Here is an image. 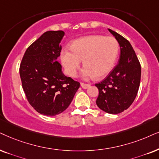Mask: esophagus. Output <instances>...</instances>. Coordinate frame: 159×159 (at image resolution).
<instances>
[{
    "label": "esophagus",
    "instance_id": "1",
    "mask_svg": "<svg viewBox=\"0 0 159 159\" xmlns=\"http://www.w3.org/2000/svg\"><path fill=\"white\" fill-rule=\"evenodd\" d=\"M81 86L83 89H87V88H89L90 85L89 84H84V83H81Z\"/></svg>",
    "mask_w": 159,
    "mask_h": 159
}]
</instances>
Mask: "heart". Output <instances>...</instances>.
Returning a JSON list of instances; mask_svg holds the SVG:
<instances>
[{"label": "heart", "instance_id": "1", "mask_svg": "<svg viewBox=\"0 0 159 159\" xmlns=\"http://www.w3.org/2000/svg\"><path fill=\"white\" fill-rule=\"evenodd\" d=\"M70 49H63L61 61L67 73L74 77L83 61L84 79L106 77L113 69L119 54L117 40L112 37L89 35L74 40Z\"/></svg>", "mask_w": 159, "mask_h": 159}]
</instances>
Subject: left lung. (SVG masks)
Masks as SVG:
<instances>
[{
    "mask_svg": "<svg viewBox=\"0 0 159 159\" xmlns=\"http://www.w3.org/2000/svg\"><path fill=\"white\" fill-rule=\"evenodd\" d=\"M108 31L120 45V59L107 77L95 84L99 90L96 103L106 113L116 114L129 108L135 100L141 79V66L129 42L116 32Z\"/></svg>",
    "mask_w": 159,
    "mask_h": 159,
    "instance_id": "obj_1",
    "label": "left lung"
}]
</instances>
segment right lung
<instances>
[{"label":"right lung","mask_w":159,"mask_h":159,"mask_svg":"<svg viewBox=\"0 0 159 159\" xmlns=\"http://www.w3.org/2000/svg\"><path fill=\"white\" fill-rule=\"evenodd\" d=\"M63 31H46L26 50L20 67L23 89L37 112L56 116L67 109L80 84L62 73L58 61Z\"/></svg>","instance_id":"add662e5"}]
</instances>
